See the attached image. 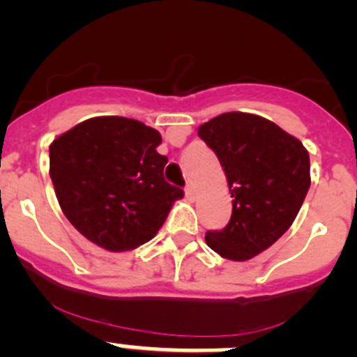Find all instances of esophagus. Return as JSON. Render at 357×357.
<instances>
[{
  "instance_id": "34e87169",
  "label": "esophagus",
  "mask_w": 357,
  "mask_h": 357,
  "mask_svg": "<svg viewBox=\"0 0 357 357\" xmlns=\"http://www.w3.org/2000/svg\"><path fill=\"white\" fill-rule=\"evenodd\" d=\"M185 196H187V199H189V201H194V197H196V190H194L192 183H187Z\"/></svg>"
}]
</instances>
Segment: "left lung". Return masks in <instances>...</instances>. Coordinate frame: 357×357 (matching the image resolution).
<instances>
[{
	"label": "left lung",
	"instance_id": "obj_1",
	"mask_svg": "<svg viewBox=\"0 0 357 357\" xmlns=\"http://www.w3.org/2000/svg\"><path fill=\"white\" fill-rule=\"evenodd\" d=\"M197 135L217 154L232 197L229 224L204 239L224 259L245 262L294 224L310 185L309 153L297 137L250 112H224Z\"/></svg>",
	"mask_w": 357,
	"mask_h": 357
}]
</instances>
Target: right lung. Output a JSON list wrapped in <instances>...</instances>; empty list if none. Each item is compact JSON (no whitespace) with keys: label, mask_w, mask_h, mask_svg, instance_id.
I'll use <instances>...</instances> for the list:
<instances>
[{"label":"right lung","mask_w":357,"mask_h":357,"mask_svg":"<svg viewBox=\"0 0 357 357\" xmlns=\"http://www.w3.org/2000/svg\"><path fill=\"white\" fill-rule=\"evenodd\" d=\"M161 133L137 119L97 116L50 144V177L67 220L93 245L128 252L151 241L183 190L163 177Z\"/></svg>","instance_id":"right-lung-1"}]
</instances>
